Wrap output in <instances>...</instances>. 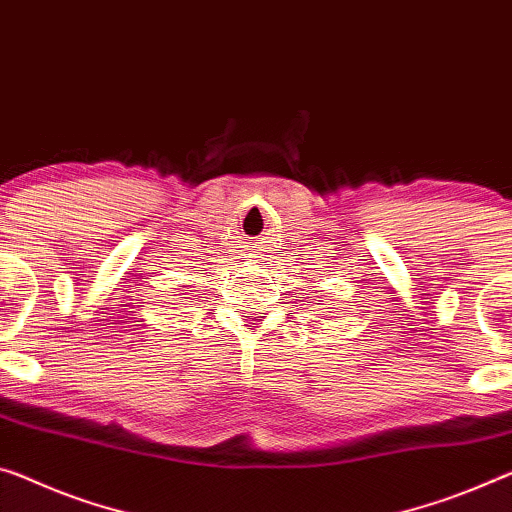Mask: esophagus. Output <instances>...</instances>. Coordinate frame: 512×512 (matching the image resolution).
I'll use <instances>...</instances> for the list:
<instances>
[{
	"mask_svg": "<svg viewBox=\"0 0 512 512\" xmlns=\"http://www.w3.org/2000/svg\"><path fill=\"white\" fill-rule=\"evenodd\" d=\"M265 242H270V240H267V238L256 240V242H254V254H251V256H254V258H261V261H263V254H261V251H265V249H263Z\"/></svg>",
	"mask_w": 512,
	"mask_h": 512,
	"instance_id": "1",
	"label": "esophagus"
}]
</instances>
